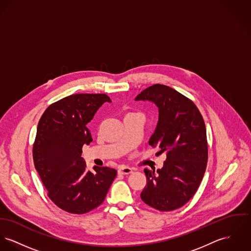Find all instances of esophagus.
I'll list each match as a JSON object with an SVG mask.
<instances>
[{"label": "esophagus", "mask_w": 251, "mask_h": 251, "mask_svg": "<svg viewBox=\"0 0 251 251\" xmlns=\"http://www.w3.org/2000/svg\"><path fill=\"white\" fill-rule=\"evenodd\" d=\"M132 173V169L131 168H129V167H126V166H124V167H121L119 170H118V174L119 175H129V174H131Z\"/></svg>", "instance_id": "esophagus-1"}]
</instances>
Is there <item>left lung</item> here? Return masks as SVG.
Segmentation results:
<instances>
[{
	"instance_id": "obj_1",
	"label": "left lung",
	"mask_w": 251,
	"mask_h": 251,
	"mask_svg": "<svg viewBox=\"0 0 251 251\" xmlns=\"http://www.w3.org/2000/svg\"><path fill=\"white\" fill-rule=\"evenodd\" d=\"M135 100L157 105L159 119L149 144L167 155L162 169L144 170L147 185L141 199L162 212L178 209L196 194L205 173L208 144L203 118L190 99L163 84L146 88Z\"/></svg>"
}]
</instances>
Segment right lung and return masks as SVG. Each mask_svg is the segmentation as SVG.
Returning <instances> with one entry per match:
<instances>
[{"label":"right lung","instance_id":"1","mask_svg":"<svg viewBox=\"0 0 251 251\" xmlns=\"http://www.w3.org/2000/svg\"><path fill=\"white\" fill-rule=\"evenodd\" d=\"M111 102L105 94H75L51 103L41 116L32 148L34 167L50 201L71 214L100 205L117 176L115 169H86L82 147L92 142L87 124Z\"/></svg>","mask_w":251,"mask_h":251}]
</instances>
